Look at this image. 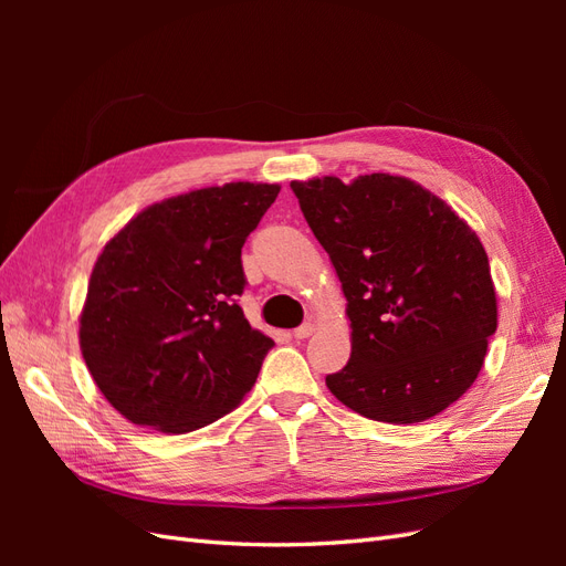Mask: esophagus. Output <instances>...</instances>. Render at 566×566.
Segmentation results:
<instances>
[{
	"label": "esophagus",
	"instance_id": "esophagus-1",
	"mask_svg": "<svg viewBox=\"0 0 566 566\" xmlns=\"http://www.w3.org/2000/svg\"><path fill=\"white\" fill-rule=\"evenodd\" d=\"M312 333H314V325H312V323H302L300 328L293 331V337H295V339H306Z\"/></svg>",
	"mask_w": 566,
	"mask_h": 566
}]
</instances>
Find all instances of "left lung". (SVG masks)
I'll return each instance as SVG.
<instances>
[{
	"mask_svg": "<svg viewBox=\"0 0 566 566\" xmlns=\"http://www.w3.org/2000/svg\"><path fill=\"white\" fill-rule=\"evenodd\" d=\"M290 188L331 256L352 321L349 361L325 385L378 422L441 413L476 380L499 325L476 233L403 177H323Z\"/></svg>",
	"mask_w": 566,
	"mask_h": 566,
	"instance_id": "1",
	"label": "left lung"
}]
</instances>
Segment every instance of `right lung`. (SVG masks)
<instances>
[{"mask_svg": "<svg viewBox=\"0 0 566 566\" xmlns=\"http://www.w3.org/2000/svg\"><path fill=\"white\" fill-rule=\"evenodd\" d=\"M281 186L200 188L136 214L98 254L80 347L115 410L186 434L227 416L273 339L248 323L241 250Z\"/></svg>", "mask_w": 566, "mask_h": 566, "instance_id": "obj_1", "label": "right lung"}]
</instances>
